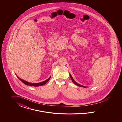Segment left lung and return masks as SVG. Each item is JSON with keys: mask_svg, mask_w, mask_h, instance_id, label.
<instances>
[{"mask_svg": "<svg viewBox=\"0 0 122 122\" xmlns=\"http://www.w3.org/2000/svg\"><path fill=\"white\" fill-rule=\"evenodd\" d=\"M70 78H71V80H72V81H73V82L76 85V86H80V87H85V86H81V85H80L79 84H78V83H77V82H76V81H74V80L73 79V78H72V76L70 74Z\"/></svg>", "mask_w": 122, "mask_h": 122, "instance_id": "obj_1", "label": "left lung"}]
</instances>
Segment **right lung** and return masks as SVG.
Instances as JSON below:
<instances>
[{"label":"right lung","mask_w":122,"mask_h":122,"mask_svg":"<svg viewBox=\"0 0 122 122\" xmlns=\"http://www.w3.org/2000/svg\"><path fill=\"white\" fill-rule=\"evenodd\" d=\"M18 78L22 81L24 84H25V85H28V86H43L44 85H45V84H46V83L49 80L50 78L51 77H50L48 79H47L45 81H42V82H41L40 83H29L28 82H27V81H25L24 80H23L21 79H20L19 77H18L17 76Z\"/></svg>","instance_id":"right-lung-1"}]
</instances>
